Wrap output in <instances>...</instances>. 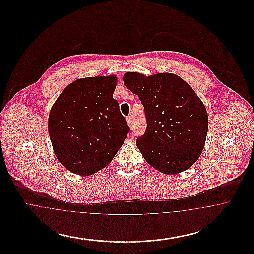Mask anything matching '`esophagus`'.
<instances>
[{
  "label": "esophagus",
  "instance_id": "34e87169",
  "mask_svg": "<svg viewBox=\"0 0 254 254\" xmlns=\"http://www.w3.org/2000/svg\"><path fill=\"white\" fill-rule=\"evenodd\" d=\"M127 124H128V126L131 127L133 124L132 116H127Z\"/></svg>",
  "mask_w": 254,
  "mask_h": 254
}]
</instances>
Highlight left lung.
Masks as SVG:
<instances>
[{
  "label": "left lung",
  "instance_id": "8db88e82",
  "mask_svg": "<svg viewBox=\"0 0 254 254\" xmlns=\"http://www.w3.org/2000/svg\"><path fill=\"white\" fill-rule=\"evenodd\" d=\"M124 84L145 109L146 129L136 139L145 161L165 174L190 169L205 146L208 118L191 86L171 73L127 72Z\"/></svg>",
  "mask_w": 254,
  "mask_h": 254
}]
</instances>
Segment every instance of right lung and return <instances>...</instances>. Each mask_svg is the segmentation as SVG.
<instances>
[{"label": "right lung", "mask_w": 254, "mask_h": 254, "mask_svg": "<svg viewBox=\"0 0 254 254\" xmlns=\"http://www.w3.org/2000/svg\"><path fill=\"white\" fill-rule=\"evenodd\" d=\"M117 78L88 77L67 85L52 106L49 133L61 164L87 176L106 168L130 128L113 99Z\"/></svg>", "instance_id": "add662e5"}]
</instances>
